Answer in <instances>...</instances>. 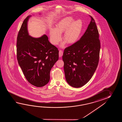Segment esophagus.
Returning <instances> with one entry per match:
<instances>
[{
	"label": "esophagus",
	"instance_id": "obj_1",
	"mask_svg": "<svg viewBox=\"0 0 122 122\" xmlns=\"http://www.w3.org/2000/svg\"><path fill=\"white\" fill-rule=\"evenodd\" d=\"M63 55V52L62 50H60L59 52V56L60 57H62V55Z\"/></svg>",
	"mask_w": 122,
	"mask_h": 122
}]
</instances>
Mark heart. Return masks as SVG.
I'll return each mask as SVG.
<instances>
[{
    "instance_id": "1",
    "label": "heart",
    "mask_w": 122,
    "mask_h": 122,
    "mask_svg": "<svg viewBox=\"0 0 122 122\" xmlns=\"http://www.w3.org/2000/svg\"><path fill=\"white\" fill-rule=\"evenodd\" d=\"M74 21L73 17L68 16L62 19L56 25V28L50 31L51 39L52 44L57 45L61 40V34L65 31L63 39L65 41L62 44L63 46L66 42L72 44L78 40L82 29V23L80 20Z\"/></svg>"
}]
</instances>
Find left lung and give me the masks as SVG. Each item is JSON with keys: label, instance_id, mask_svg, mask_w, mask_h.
I'll return each mask as SVG.
<instances>
[{"label": "left lung", "instance_id": "left-lung-1", "mask_svg": "<svg viewBox=\"0 0 122 122\" xmlns=\"http://www.w3.org/2000/svg\"><path fill=\"white\" fill-rule=\"evenodd\" d=\"M91 22L80 40L65 48L62 59L66 81L74 88L82 87L91 79L98 66L100 41L96 23Z\"/></svg>", "mask_w": 122, "mask_h": 122}]
</instances>
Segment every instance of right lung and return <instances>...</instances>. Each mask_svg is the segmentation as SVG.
Masks as SVG:
<instances>
[{"label": "right lung", "instance_id": "add662e5", "mask_svg": "<svg viewBox=\"0 0 122 122\" xmlns=\"http://www.w3.org/2000/svg\"><path fill=\"white\" fill-rule=\"evenodd\" d=\"M29 17L23 21L17 35V59L26 79L31 85L41 87L48 83L50 71L59 58V51L50 43L47 35L37 38L29 35Z\"/></svg>", "mask_w": 122, "mask_h": 122}]
</instances>
